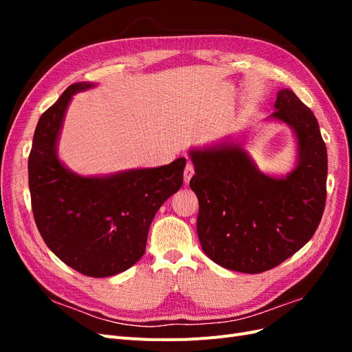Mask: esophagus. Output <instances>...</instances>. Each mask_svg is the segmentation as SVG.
Wrapping results in <instances>:
<instances>
[{"label": "esophagus", "instance_id": "34e87169", "mask_svg": "<svg viewBox=\"0 0 352 352\" xmlns=\"http://www.w3.org/2000/svg\"><path fill=\"white\" fill-rule=\"evenodd\" d=\"M192 176H194V166L190 164V163H188L186 167H185V172H184L185 184H189V180H190V177H192Z\"/></svg>", "mask_w": 352, "mask_h": 352}]
</instances>
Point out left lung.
Returning a JSON list of instances; mask_svg holds the SVG:
<instances>
[{"label": "left lung", "instance_id": "1", "mask_svg": "<svg viewBox=\"0 0 352 352\" xmlns=\"http://www.w3.org/2000/svg\"><path fill=\"white\" fill-rule=\"evenodd\" d=\"M265 122L294 132L296 160L286 175L261 172L245 138L188 151L199 243L208 258L233 272L261 273L289 258L313 238L326 204L327 151L313 111L294 91L280 89Z\"/></svg>", "mask_w": 352, "mask_h": 352}]
</instances>
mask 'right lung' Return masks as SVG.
Segmentation results:
<instances>
[{"label": "right lung", "instance_id": "obj_1", "mask_svg": "<svg viewBox=\"0 0 352 352\" xmlns=\"http://www.w3.org/2000/svg\"><path fill=\"white\" fill-rule=\"evenodd\" d=\"M78 82L41 116L29 154V190L38 230L48 248L76 272L109 278L145 252L155 212L184 184L185 157L154 168L82 176L61 162L58 140Z\"/></svg>", "mask_w": 352, "mask_h": 352}]
</instances>
